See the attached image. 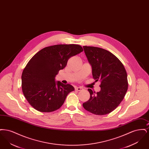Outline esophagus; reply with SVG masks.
<instances>
[{"mask_svg": "<svg viewBox=\"0 0 149 149\" xmlns=\"http://www.w3.org/2000/svg\"><path fill=\"white\" fill-rule=\"evenodd\" d=\"M75 89L76 91H81V90L83 89V88H80V87H75Z\"/></svg>", "mask_w": 149, "mask_h": 149, "instance_id": "34e87169", "label": "esophagus"}]
</instances>
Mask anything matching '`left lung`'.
<instances>
[{"label": "left lung", "mask_w": 149, "mask_h": 149, "mask_svg": "<svg viewBox=\"0 0 149 149\" xmlns=\"http://www.w3.org/2000/svg\"><path fill=\"white\" fill-rule=\"evenodd\" d=\"M92 69L95 81H100V91L95 93L88 89L90 98L84 108L96 115L109 113L119 106L128 89L127 75L120 60L109 51L93 46H83Z\"/></svg>", "instance_id": "left-lung-1"}]
</instances>
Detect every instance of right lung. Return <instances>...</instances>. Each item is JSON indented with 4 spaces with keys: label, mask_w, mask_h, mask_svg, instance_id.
<instances>
[{
    "label": "right lung",
    "mask_w": 149,
    "mask_h": 149,
    "mask_svg": "<svg viewBox=\"0 0 149 149\" xmlns=\"http://www.w3.org/2000/svg\"><path fill=\"white\" fill-rule=\"evenodd\" d=\"M83 51L79 45H56L43 48L31 58L22 74V92L31 106L41 112H53L62 106L74 88L56 81L55 77L70 57Z\"/></svg>",
    "instance_id": "right-lung-1"
}]
</instances>
